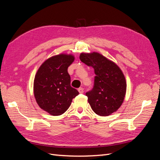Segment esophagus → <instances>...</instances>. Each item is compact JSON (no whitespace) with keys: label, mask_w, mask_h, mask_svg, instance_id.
<instances>
[{"label":"esophagus","mask_w":160,"mask_h":160,"mask_svg":"<svg viewBox=\"0 0 160 160\" xmlns=\"http://www.w3.org/2000/svg\"><path fill=\"white\" fill-rule=\"evenodd\" d=\"M78 91H79V93H83V92H84L83 89L82 88H79V89H78Z\"/></svg>","instance_id":"obj_1"}]
</instances>
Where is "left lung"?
Here are the masks:
<instances>
[{"mask_svg":"<svg viewBox=\"0 0 160 160\" xmlns=\"http://www.w3.org/2000/svg\"><path fill=\"white\" fill-rule=\"evenodd\" d=\"M80 60L94 69L93 88L86 93L94 112L108 116L122 105L127 84L123 72L118 65L99 52H81Z\"/></svg>","mask_w":160,"mask_h":160,"instance_id":"obj_1","label":"left lung"}]
</instances>
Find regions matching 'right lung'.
Returning <instances> with one entry per match:
<instances>
[{"instance_id":"obj_1","label":"right lung","mask_w":160,"mask_h":160,"mask_svg":"<svg viewBox=\"0 0 160 160\" xmlns=\"http://www.w3.org/2000/svg\"><path fill=\"white\" fill-rule=\"evenodd\" d=\"M75 60L71 54L52 56L38 68L34 79L33 92L40 108L51 115L64 113L79 92L71 86L68 67Z\"/></svg>"}]
</instances>
